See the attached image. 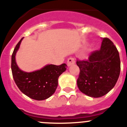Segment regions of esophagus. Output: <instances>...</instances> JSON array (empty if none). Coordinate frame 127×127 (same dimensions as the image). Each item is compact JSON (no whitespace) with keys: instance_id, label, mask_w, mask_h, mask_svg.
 <instances>
[{"instance_id":"34e87169","label":"esophagus","mask_w":127,"mask_h":127,"mask_svg":"<svg viewBox=\"0 0 127 127\" xmlns=\"http://www.w3.org/2000/svg\"><path fill=\"white\" fill-rule=\"evenodd\" d=\"M75 60H74L73 58H69L67 60V66H71V65L74 64L75 63Z\"/></svg>"}]
</instances>
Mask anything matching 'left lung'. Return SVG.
<instances>
[{
    "label": "left lung",
    "mask_w": 127,
    "mask_h": 127,
    "mask_svg": "<svg viewBox=\"0 0 127 127\" xmlns=\"http://www.w3.org/2000/svg\"><path fill=\"white\" fill-rule=\"evenodd\" d=\"M76 64L80 69L78 88L93 98L107 94L115 86L120 75L119 52L107 37L103 38L100 49L92 52L87 60H77Z\"/></svg>",
    "instance_id": "obj_1"
}]
</instances>
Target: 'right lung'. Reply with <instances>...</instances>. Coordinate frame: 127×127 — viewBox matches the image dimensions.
<instances>
[{"mask_svg":"<svg viewBox=\"0 0 127 127\" xmlns=\"http://www.w3.org/2000/svg\"><path fill=\"white\" fill-rule=\"evenodd\" d=\"M23 37L17 43L11 55V68L13 77L22 93L35 100H44L55 92L58 77L66 70L65 63L59 66L47 65L40 70L26 72L19 69L15 61V55Z\"/></svg>","mask_w":127,"mask_h":127,"instance_id":"1","label":"right lung"}]
</instances>
